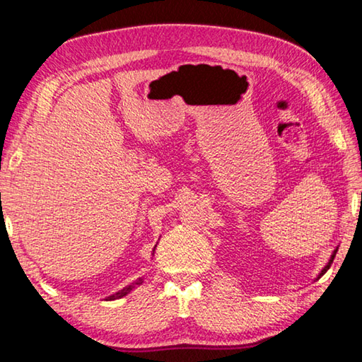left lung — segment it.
Wrapping results in <instances>:
<instances>
[{"mask_svg":"<svg viewBox=\"0 0 362 362\" xmlns=\"http://www.w3.org/2000/svg\"><path fill=\"white\" fill-rule=\"evenodd\" d=\"M361 201H362V193H361ZM337 250H339V247H335V249H334V252H332V255H330V259H329V262L326 263V267H324V268L321 269V273H320V274H317V278H316V279H320V278L322 276V274L327 272V269H329V267H330V263H332V262H334V257H335V254H337Z\"/></svg>","mask_w":362,"mask_h":362,"instance_id":"left-lung-1","label":"left lung"}]
</instances>
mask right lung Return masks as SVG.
<instances>
[{
    "label": "right lung",
    "instance_id": "obj_1",
    "mask_svg": "<svg viewBox=\"0 0 362 362\" xmlns=\"http://www.w3.org/2000/svg\"><path fill=\"white\" fill-rule=\"evenodd\" d=\"M155 249H156V246L153 247V252H155ZM144 283V278H139V279H136L134 281L132 284H129V286H126V287H122L121 291H118L116 293H113V296H110V297H107V300H116V298H121V297H124V296H127V293H129L132 289H136L137 286H140Z\"/></svg>",
    "mask_w": 362,
    "mask_h": 362
}]
</instances>
